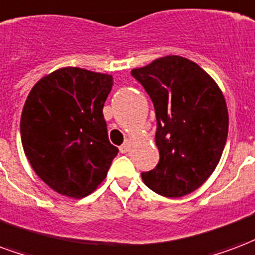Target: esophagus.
Here are the masks:
<instances>
[{"label": "esophagus", "mask_w": 255, "mask_h": 255, "mask_svg": "<svg viewBox=\"0 0 255 255\" xmlns=\"http://www.w3.org/2000/svg\"><path fill=\"white\" fill-rule=\"evenodd\" d=\"M129 144H131V140H129V139H127V140L124 142V144H122V146H120V151L127 152L128 150H129Z\"/></svg>", "instance_id": "1"}]
</instances>
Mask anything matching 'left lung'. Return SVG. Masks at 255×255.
Listing matches in <instances>:
<instances>
[{
	"instance_id": "1",
	"label": "left lung",
	"mask_w": 255,
	"mask_h": 255,
	"mask_svg": "<svg viewBox=\"0 0 255 255\" xmlns=\"http://www.w3.org/2000/svg\"><path fill=\"white\" fill-rule=\"evenodd\" d=\"M155 108L159 163L142 173L151 190L182 197L208 180L223 154L228 111L222 90L197 63L166 55L131 71Z\"/></svg>"
}]
</instances>
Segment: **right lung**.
<instances>
[{
    "mask_svg": "<svg viewBox=\"0 0 255 255\" xmlns=\"http://www.w3.org/2000/svg\"><path fill=\"white\" fill-rule=\"evenodd\" d=\"M112 85L111 74L69 66L44 75L28 94L22 148L39 178L59 195H90L118 155L103 115Z\"/></svg>",
    "mask_w": 255,
    "mask_h": 255,
    "instance_id": "right-lung-1",
    "label": "right lung"
}]
</instances>
